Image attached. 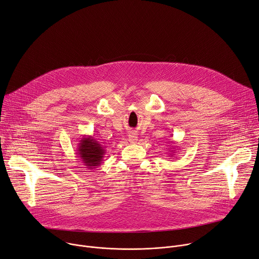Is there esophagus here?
I'll return each mask as SVG.
<instances>
[{
	"mask_svg": "<svg viewBox=\"0 0 259 259\" xmlns=\"http://www.w3.org/2000/svg\"><path fill=\"white\" fill-rule=\"evenodd\" d=\"M128 141H129L130 143H136V141H137V135H136L135 133H130V134L128 135Z\"/></svg>",
	"mask_w": 259,
	"mask_h": 259,
	"instance_id": "34e87169",
	"label": "esophagus"
}]
</instances>
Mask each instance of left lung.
Returning a JSON list of instances; mask_svg holds the SVG:
<instances>
[{"label": "left lung", "instance_id": "8db88e82", "mask_svg": "<svg viewBox=\"0 0 259 259\" xmlns=\"http://www.w3.org/2000/svg\"><path fill=\"white\" fill-rule=\"evenodd\" d=\"M174 149H175V148L173 147V148H170V150H171V151H168V152L170 153V154H169V155H170V157H174V156H173V155L175 154V150H174Z\"/></svg>", "mask_w": 259, "mask_h": 259}]
</instances>
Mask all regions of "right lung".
<instances>
[{
    "label": "right lung",
    "instance_id": "right-lung-1",
    "mask_svg": "<svg viewBox=\"0 0 259 259\" xmlns=\"http://www.w3.org/2000/svg\"><path fill=\"white\" fill-rule=\"evenodd\" d=\"M77 151L78 157L89 169H95L101 165L105 155L104 148L91 135H83Z\"/></svg>",
    "mask_w": 259,
    "mask_h": 259
}]
</instances>
